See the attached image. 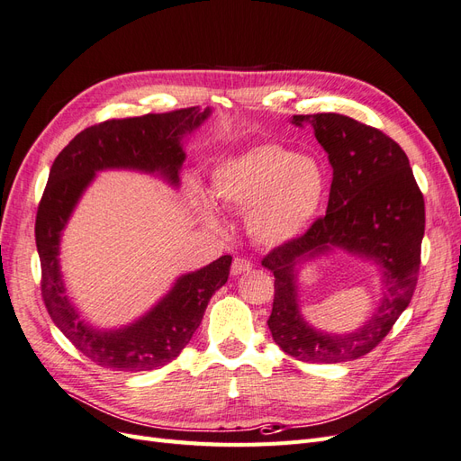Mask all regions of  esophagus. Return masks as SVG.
<instances>
[{
    "mask_svg": "<svg viewBox=\"0 0 461 461\" xmlns=\"http://www.w3.org/2000/svg\"><path fill=\"white\" fill-rule=\"evenodd\" d=\"M249 269H252V261H249L248 258H234L232 267H230L232 275H242V273H246Z\"/></svg>",
    "mask_w": 461,
    "mask_h": 461,
    "instance_id": "obj_1",
    "label": "esophagus"
}]
</instances>
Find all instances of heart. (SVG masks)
Returning <instances> with one entry per match:
<instances>
[{
	"label": "heart",
	"instance_id": "heart-1",
	"mask_svg": "<svg viewBox=\"0 0 461 461\" xmlns=\"http://www.w3.org/2000/svg\"><path fill=\"white\" fill-rule=\"evenodd\" d=\"M215 196L249 209L248 229L263 246L296 239L317 215L327 176L321 163L278 142H263L222 159L212 175Z\"/></svg>",
	"mask_w": 461,
	"mask_h": 461
}]
</instances>
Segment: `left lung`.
Segmentation results:
<instances>
[{
    "label": "left lung",
    "instance_id": "left-lung-1",
    "mask_svg": "<svg viewBox=\"0 0 461 461\" xmlns=\"http://www.w3.org/2000/svg\"><path fill=\"white\" fill-rule=\"evenodd\" d=\"M294 122L313 127L329 153L332 183L327 213L261 259L275 275L267 325L288 356L308 364H340L379 346L410 305L421 265L425 200L406 151L383 131L340 113L294 115ZM330 245L375 257L385 269L380 310L359 331L344 338H329L305 326L295 303L294 265Z\"/></svg>",
    "mask_w": 461,
    "mask_h": 461
}]
</instances>
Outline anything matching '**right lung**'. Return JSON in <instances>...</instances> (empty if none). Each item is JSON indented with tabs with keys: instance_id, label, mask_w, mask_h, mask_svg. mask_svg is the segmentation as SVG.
Segmentation results:
<instances>
[{
	"instance_id": "right-lung-1",
	"label": "right lung",
	"mask_w": 461,
	"mask_h": 461,
	"mask_svg": "<svg viewBox=\"0 0 461 461\" xmlns=\"http://www.w3.org/2000/svg\"><path fill=\"white\" fill-rule=\"evenodd\" d=\"M209 109L186 107L142 117L109 119L78 132L55 158L36 212V248L41 265V300L55 325L95 366L117 371H151L173 361L202 323L215 292L227 283L230 256L178 278L146 317L115 332L88 329L65 296L59 273V232L94 173L107 167L159 171L173 185L185 161L180 136L205 121Z\"/></svg>"
}]
</instances>
